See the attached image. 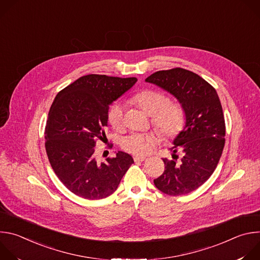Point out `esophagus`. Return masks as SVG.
I'll use <instances>...</instances> for the list:
<instances>
[{"instance_id": "esophagus-1", "label": "esophagus", "mask_w": 260, "mask_h": 260, "mask_svg": "<svg viewBox=\"0 0 260 260\" xmlns=\"http://www.w3.org/2000/svg\"><path fill=\"white\" fill-rule=\"evenodd\" d=\"M145 159H146V157H144V156H135V157H134L135 162H142V161H144Z\"/></svg>"}]
</instances>
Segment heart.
<instances>
[{"instance_id":"1","label":"heart","mask_w":260,"mask_h":260,"mask_svg":"<svg viewBox=\"0 0 260 260\" xmlns=\"http://www.w3.org/2000/svg\"><path fill=\"white\" fill-rule=\"evenodd\" d=\"M133 100L147 114L152 115L153 125L164 137L173 138L183 129L186 115L182 105L178 102L168 101L164 92L155 89H144L138 92ZM107 118L113 128H120L123 123L122 105L118 102L110 105ZM121 146L129 153L146 155L155 148L156 139L150 134L134 133L121 140Z\"/></svg>"}]
</instances>
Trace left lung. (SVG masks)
Segmentation results:
<instances>
[{
    "label": "left lung",
    "instance_id": "obj_1",
    "mask_svg": "<svg viewBox=\"0 0 260 260\" xmlns=\"http://www.w3.org/2000/svg\"><path fill=\"white\" fill-rule=\"evenodd\" d=\"M173 94L182 105L186 121L175 138L173 159L162 158L165 172L154 179L161 192L177 197L187 194L210 178L225 143V121L216 89L198 74L182 68L153 73L145 80ZM183 156L176 161V149Z\"/></svg>",
    "mask_w": 260,
    "mask_h": 260
}]
</instances>
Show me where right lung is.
I'll return each mask as SVG.
<instances>
[{
  "instance_id": "obj_1",
  "label": "right lung",
  "mask_w": 260,
  "mask_h": 260,
  "mask_svg": "<svg viewBox=\"0 0 260 260\" xmlns=\"http://www.w3.org/2000/svg\"><path fill=\"white\" fill-rule=\"evenodd\" d=\"M136 82L135 77L90 74L56 94L46 121L45 148L55 175L74 194L86 200L111 196L134 164L122 151L99 164L94 146L106 138L109 106Z\"/></svg>"
}]
</instances>
